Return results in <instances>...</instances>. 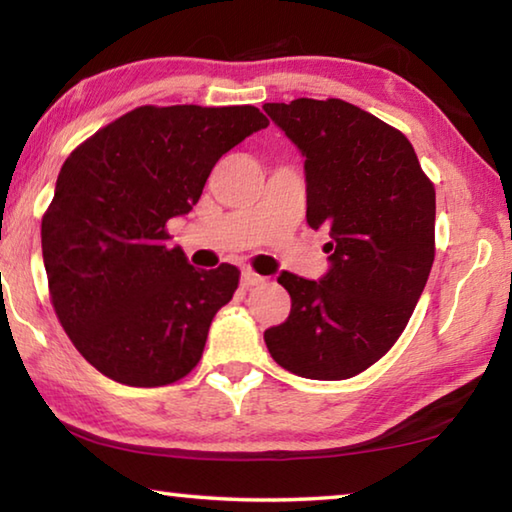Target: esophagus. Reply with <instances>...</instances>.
Masks as SVG:
<instances>
[{"instance_id":"esophagus-1","label":"esophagus","mask_w":512,"mask_h":512,"mask_svg":"<svg viewBox=\"0 0 512 512\" xmlns=\"http://www.w3.org/2000/svg\"><path fill=\"white\" fill-rule=\"evenodd\" d=\"M264 277L257 275L255 271H250V268H246L244 273H241V287L244 289H250V287H257V284H262Z\"/></svg>"}]
</instances>
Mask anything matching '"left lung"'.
I'll return each instance as SVG.
<instances>
[{
    "label": "left lung",
    "instance_id": "1",
    "mask_svg": "<svg viewBox=\"0 0 512 512\" xmlns=\"http://www.w3.org/2000/svg\"><path fill=\"white\" fill-rule=\"evenodd\" d=\"M305 155L307 223L327 230L320 280L284 271L291 314L264 332L284 370L339 381L400 339L436 257V189L411 142L341 99L264 103Z\"/></svg>",
    "mask_w": 512,
    "mask_h": 512
}]
</instances>
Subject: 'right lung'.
<instances>
[{
    "label": "right lung",
    "instance_id": "right-lung-1",
    "mask_svg": "<svg viewBox=\"0 0 512 512\" xmlns=\"http://www.w3.org/2000/svg\"><path fill=\"white\" fill-rule=\"evenodd\" d=\"M255 106H140L69 153L42 216V259L60 325L101 375L167 386L196 368L239 268L198 271L169 248L223 153L262 131Z\"/></svg>",
    "mask_w": 512,
    "mask_h": 512
}]
</instances>
